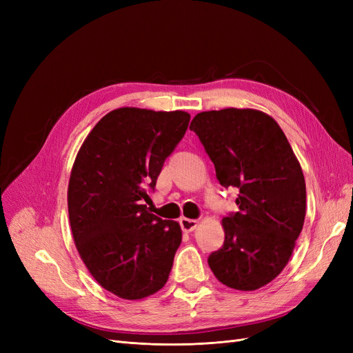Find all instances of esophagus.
<instances>
[{"label":"esophagus","instance_id":"1","mask_svg":"<svg viewBox=\"0 0 353 353\" xmlns=\"http://www.w3.org/2000/svg\"><path fill=\"white\" fill-rule=\"evenodd\" d=\"M179 225H181V228H183V231L191 232V231H194L199 227V221L188 219V218H181L179 219Z\"/></svg>","mask_w":353,"mask_h":353}]
</instances>
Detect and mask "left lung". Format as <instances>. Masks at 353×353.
<instances>
[{"label":"left lung","mask_w":353,"mask_h":353,"mask_svg":"<svg viewBox=\"0 0 353 353\" xmlns=\"http://www.w3.org/2000/svg\"><path fill=\"white\" fill-rule=\"evenodd\" d=\"M223 187L240 190V212L222 219L225 241L208 263L230 288L271 283L292 258L306 215V185L290 143L270 114L228 108L191 121Z\"/></svg>","instance_id":"obj_1"}]
</instances>
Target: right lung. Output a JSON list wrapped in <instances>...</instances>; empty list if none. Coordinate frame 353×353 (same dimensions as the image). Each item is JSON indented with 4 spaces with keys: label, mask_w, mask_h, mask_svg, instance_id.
<instances>
[{
    "label": "right lung",
    "mask_w": 353,
    "mask_h": 353,
    "mask_svg": "<svg viewBox=\"0 0 353 353\" xmlns=\"http://www.w3.org/2000/svg\"><path fill=\"white\" fill-rule=\"evenodd\" d=\"M188 122L183 110L114 109L92 128L73 162L68 209L74 245L92 279L126 301L166 284L183 240L176 221H163L143 203Z\"/></svg>",
    "instance_id": "1"
}]
</instances>
